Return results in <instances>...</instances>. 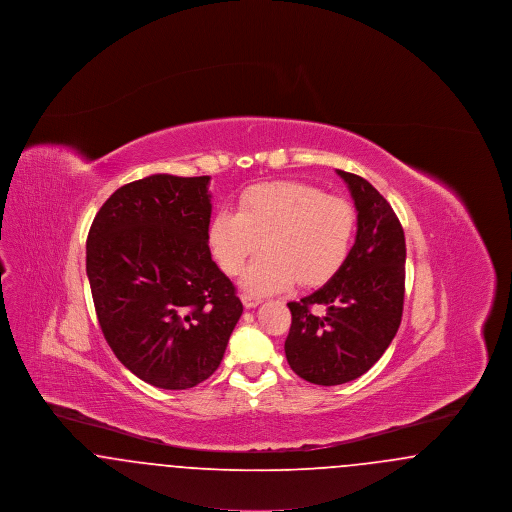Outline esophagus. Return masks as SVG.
I'll return each mask as SVG.
<instances>
[{"instance_id": "esophagus-1", "label": "esophagus", "mask_w": 512, "mask_h": 512, "mask_svg": "<svg viewBox=\"0 0 512 512\" xmlns=\"http://www.w3.org/2000/svg\"><path fill=\"white\" fill-rule=\"evenodd\" d=\"M242 303H244L245 309H253L261 303V299L255 295H249V293H242Z\"/></svg>"}]
</instances>
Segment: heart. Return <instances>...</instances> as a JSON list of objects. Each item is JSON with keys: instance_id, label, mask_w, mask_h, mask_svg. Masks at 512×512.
Wrapping results in <instances>:
<instances>
[{"instance_id": "b5f03b06", "label": "heart", "mask_w": 512, "mask_h": 512, "mask_svg": "<svg viewBox=\"0 0 512 512\" xmlns=\"http://www.w3.org/2000/svg\"><path fill=\"white\" fill-rule=\"evenodd\" d=\"M357 228L353 205L317 186L276 180L255 184L238 197V211L220 209L207 226L209 249L234 276L265 247L242 274L253 295L282 292L295 282L320 286L347 261Z\"/></svg>"}]
</instances>
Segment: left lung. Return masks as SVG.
Listing matches in <instances>:
<instances>
[{
  "label": "left lung",
  "instance_id": "1",
  "mask_svg": "<svg viewBox=\"0 0 512 512\" xmlns=\"http://www.w3.org/2000/svg\"><path fill=\"white\" fill-rule=\"evenodd\" d=\"M357 209V238L343 267L317 292L290 301L284 343L293 372L318 386L363 376L397 334L405 299V234L365 178L338 171Z\"/></svg>",
  "mask_w": 512,
  "mask_h": 512
}]
</instances>
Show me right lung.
<instances>
[{
    "label": "right lung",
    "mask_w": 512,
    "mask_h": 512,
    "mask_svg": "<svg viewBox=\"0 0 512 512\" xmlns=\"http://www.w3.org/2000/svg\"><path fill=\"white\" fill-rule=\"evenodd\" d=\"M209 176L151 174L111 195L86 242L101 332L122 365L163 390L207 380L244 305L211 259Z\"/></svg>",
    "instance_id": "right-lung-1"
}]
</instances>
